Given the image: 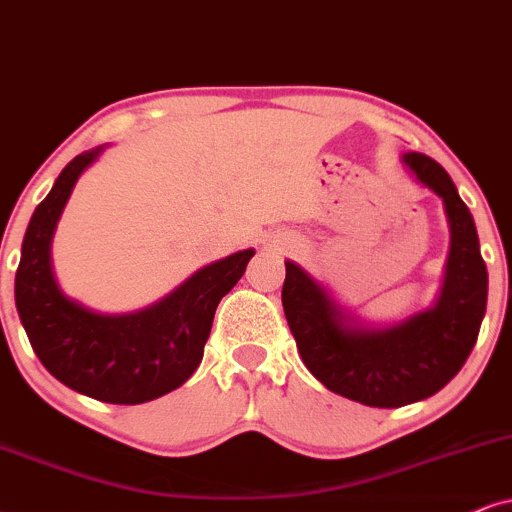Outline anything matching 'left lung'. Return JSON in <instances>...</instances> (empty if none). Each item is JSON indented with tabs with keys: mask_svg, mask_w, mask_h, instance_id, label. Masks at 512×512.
Returning <instances> with one entry per match:
<instances>
[{
	"mask_svg": "<svg viewBox=\"0 0 512 512\" xmlns=\"http://www.w3.org/2000/svg\"><path fill=\"white\" fill-rule=\"evenodd\" d=\"M401 165L442 198L449 222V257L435 304L397 323L361 321L293 260H286L281 293L300 357L314 378L340 397L378 409H397L442 390L470 357L487 312V264L456 184L425 153H404Z\"/></svg>",
	"mask_w": 512,
	"mask_h": 512,
	"instance_id": "obj_1",
	"label": "left lung"
}]
</instances>
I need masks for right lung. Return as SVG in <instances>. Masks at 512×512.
<instances>
[{
  "mask_svg": "<svg viewBox=\"0 0 512 512\" xmlns=\"http://www.w3.org/2000/svg\"><path fill=\"white\" fill-rule=\"evenodd\" d=\"M103 148L70 160L32 212L16 271V309L37 359L56 380L106 404H144L196 373L217 304L241 281L255 250L198 269L137 312L101 314L68 297L51 269V238L77 179Z\"/></svg>",
  "mask_w": 512,
  "mask_h": 512,
  "instance_id": "add662e5",
  "label": "right lung"
}]
</instances>
